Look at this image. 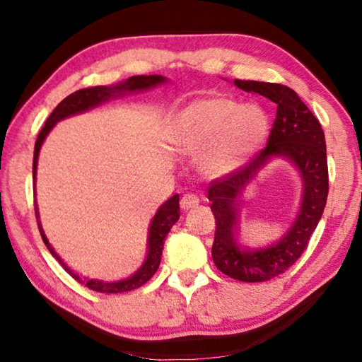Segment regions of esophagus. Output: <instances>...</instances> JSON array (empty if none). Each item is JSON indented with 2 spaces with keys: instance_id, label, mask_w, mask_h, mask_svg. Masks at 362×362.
<instances>
[{
  "instance_id": "1",
  "label": "esophagus",
  "mask_w": 362,
  "mask_h": 362,
  "mask_svg": "<svg viewBox=\"0 0 362 362\" xmlns=\"http://www.w3.org/2000/svg\"><path fill=\"white\" fill-rule=\"evenodd\" d=\"M198 204H199V198L194 193L183 194L182 199H180V207H182L183 211L192 209V207H196Z\"/></svg>"
}]
</instances>
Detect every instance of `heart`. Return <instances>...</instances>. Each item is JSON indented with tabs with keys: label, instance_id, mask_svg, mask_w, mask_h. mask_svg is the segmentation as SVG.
I'll return each instance as SVG.
<instances>
[{
	"label": "heart",
	"instance_id": "obj_1",
	"mask_svg": "<svg viewBox=\"0 0 362 362\" xmlns=\"http://www.w3.org/2000/svg\"><path fill=\"white\" fill-rule=\"evenodd\" d=\"M268 132V118L255 105L225 97H207L183 110L177 121V139L188 150L208 148L201 168L211 175H223L243 164L259 148Z\"/></svg>",
	"mask_w": 362,
	"mask_h": 362
}]
</instances>
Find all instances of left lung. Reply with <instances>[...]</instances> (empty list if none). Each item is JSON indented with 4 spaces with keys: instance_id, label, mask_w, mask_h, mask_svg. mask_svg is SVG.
Instances as JSON below:
<instances>
[{
    "instance_id": "obj_1",
    "label": "left lung",
    "mask_w": 362,
    "mask_h": 362,
    "mask_svg": "<svg viewBox=\"0 0 362 362\" xmlns=\"http://www.w3.org/2000/svg\"><path fill=\"white\" fill-rule=\"evenodd\" d=\"M235 84L246 93L267 97L278 108L265 148L255 153L241 168L209 183L207 198L212 203L211 209L217 225L212 259L226 276L244 283H262L287 272L308 247L329 193L326 140L320 121L293 89L284 84L241 79H236ZM274 154L289 157L303 174L304 201L300 214L279 243L267 250L241 251L232 238L237 194L262 163Z\"/></svg>"
}]
</instances>
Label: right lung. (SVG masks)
I'll return each instance as SVG.
<instances>
[{
  "label": "right lung",
  "instance_id": "obj_1",
  "mask_svg": "<svg viewBox=\"0 0 362 362\" xmlns=\"http://www.w3.org/2000/svg\"><path fill=\"white\" fill-rule=\"evenodd\" d=\"M164 81H166V79H164L163 76H159V75H148V76L140 75V76H132L124 83L112 86V88H107V86H94V88L79 89V90H76V93H73L69 97H65V99L60 102L56 108H54V112L46 119L45 126H42V129L40 131L38 139H36L35 155H33V180H35V175H36V164H38V155H40L41 144L45 142V139L49 134V131L52 129L54 124H56L57 121L64 119L70 115L84 112V110L99 105L100 102L108 100L110 97H113V95H119L122 93H131V90H142V89L151 88V86H156V84L164 83ZM35 216H36V222H38L40 235L42 238V241H45L46 247L49 249V252H51L60 263H62V267L71 274L73 278L79 281L81 284H84L86 287H89V289L95 291V292L119 293V292L134 291V289H137V287L144 286L146 281H150L153 274L156 273V269L159 267V262H161L164 240H166V235L170 231V228H173V225L180 217V206H179V194H174L173 198L168 199L166 203L159 207L156 216L153 217V222L150 225L148 257H146L144 267L140 268L139 272L134 274V276L127 278L124 281H118V283H102V281H94V279H81L78 276V274L70 272V269L64 265V262L59 259L57 254L54 252V249L49 246L45 233H42V228L40 225L38 207H36V203H35Z\"/></svg>",
  "mask_w": 362,
  "mask_h": 362
}]
</instances>
